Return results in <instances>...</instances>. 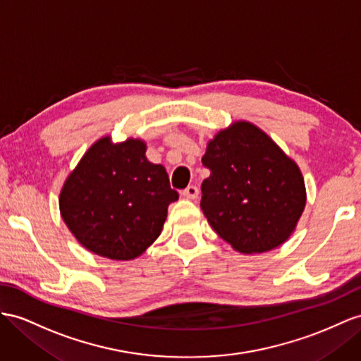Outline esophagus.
<instances>
[{
	"instance_id": "34e87169",
	"label": "esophagus",
	"mask_w": 361,
	"mask_h": 361,
	"mask_svg": "<svg viewBox=\"0 0 361 361\" xmlns=\"http://www.w3.org/2000/svg\"><path fill=\"white\" fill-rule=\"evenodd\" d=\"M198 193H200V190H198L197 186H188L186 189L181 192V195L184 198H189V200H197L198 198Z\"/></svg>"
}]
</instances>
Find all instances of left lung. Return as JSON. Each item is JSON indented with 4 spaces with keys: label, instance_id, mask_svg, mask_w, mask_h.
<instances>
[{
    "label": "left lung",
    "instance_id": "left-lung-1",
    "mask_svg": "<svg viewBox=\"0 0 361 361\" xmlns=\"http://www.w3.org/2000/svg\"><path fill=\"white\" fill-rule=\"evenodd\" d=\"M201 209L212 228L241 253H264L285 243L302 215V173L271 138L236 122L207 145Z\"/></svg>",
    "mask_w": 361,
    "mask_h": 361
}]
</instances>
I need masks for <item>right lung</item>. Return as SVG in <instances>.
I'll return each instance as SVG.
<instances>
[{"label":"right lung","instance_id":"add662e5","mask_svg":"<svg viewBox=\"0 0 361 361\" xmlns=\"http://www.w3.org/2000/svg\"><path fill=\"white\" fill-rule=\"evenodd\" d=\"M142 140L100 138L70 173L59 206L66 224L90 252L108 259L140 256L159 235L171 202L168 172L146 159Z\"/></svg>","mask_w":361,"mask_h":361}]
</instances>
